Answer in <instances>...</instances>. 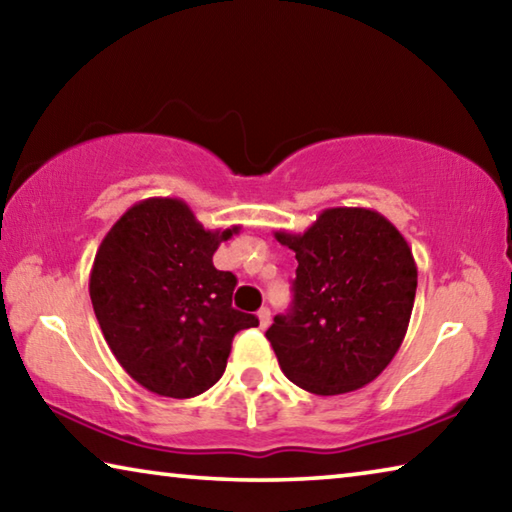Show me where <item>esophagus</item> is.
<instances>
[{"instance_id": "esophagus-1", "label": "esophagus", "mask_w": 512, "mask_h": 512, "mask_svg": "<svg viewBox=\"0 0 512 512\" xmlns=\"http://www.w3.org/2000/svg\"><path fill=\"white\" fill-rule=\"evenodd\" d=\"M257 318H259V325L262 327H268V323H271V309L268 307H262L257 311Z\"/></svg>"}]
</instances>
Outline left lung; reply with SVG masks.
Wrapping results in <instances>:
<instances>
[{"instance_id":"left-lung-1","label":"left lung","mask_w":512,"mask_h":512,"mask_svg":"<svg viewBox=\"0 0 512 512\" xmlns=\"http://www.w3.org/2000/svg\"><path fill=\"white\" fill-rule=\"evenodd\" d=\"M293 302L266 329L280 368L316 395L357 391L381 375L409 327L418 266L395 225L368 207H329L302 232Z\"/></svg>"}]
</instances>
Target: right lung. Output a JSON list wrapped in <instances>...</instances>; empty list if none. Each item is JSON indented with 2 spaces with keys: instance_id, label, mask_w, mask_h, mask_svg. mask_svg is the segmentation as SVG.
<instances>
[{
  "instance_id": "right-lung-1",
  "label": "right lung",
  "mask_w": 512,
  "mask_h": 512,
  "mask_svg": "<svg viewBox=\"0 0 512 512\" xmlns=\"http://www.w3.org/2000/svg\"><path fill=\"white\" fill-rule=\"evenodd\" d=\"M241 228L205 230L180 198H146L119 216L94 255L90 298L119 366L146 391L187 400L221 379L239 329L237 277L212 264Z\"/></svg>"
}]
</instances>
